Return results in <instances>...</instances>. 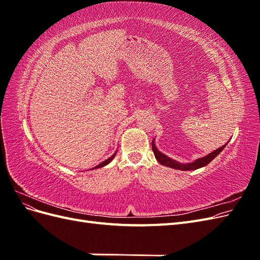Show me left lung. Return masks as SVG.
<instances>
[{
    "mask_svg": "<svg viewBox=\"0 0 260 260\" xmlns=\"http://www.w3.org/2000/svg\"><path fill=\"white\" fill-rule=\"evenodd\" d=\"M226 144H228V142L224 145H222L221 147L217 148L216 151H214L212 153H210V154H208L206 156H204V157H201V158L195 159L192 162H186V164L179 162V161H177L175 159L170 158V157H168L167 155H165L161 152H159L158 149H157V147H156L155 139L152 141V148H153V152H154V155L156 157L157 161H158L160 165H164V166L170 167L172 169L187 171V170H196V169H199V168L205 167L206 165H208L212 159H215V157L217 155H219V153L222 151V149L225 147Z\"/></svg>",
    "mask_w": 260,
    "mask_h": 260,
    "instance_id": "obj_1",
    "label": "left lung"
}]
</instances>
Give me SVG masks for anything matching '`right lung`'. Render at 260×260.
<instances>
[{
    "mask_svg": "<svg viewBox=\"0 0 260 260\" xmlns=\"http://www.w3.org/2000/svg\"><path fill=\"white\" fill-rule=\"evenodd\" d=\"M116 154H117V151H116V152H115V153H114V154H113V155H112L111 157H109V158H107V159H106V160H104L103 162H101V164H99L96 167H94V168H92L91 170H93V169H98V168H102V167H104V166H106V165H108L109 162H111V161H112V160L114 159V157L116 156Z\"/></svg>",
    "mask_w": 260,
    "mask_h": 260,
    "instance_id": "1",
    "label": "right lung"
}]
</instances>
